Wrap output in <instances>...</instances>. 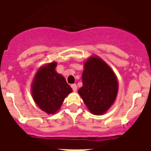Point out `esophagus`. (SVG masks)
Listing matches in <instances>:
<instances>
[{"label": "esophagus", "instance_id": "1", "mask_svg": "<svg viewBox=\"0 0 151 151\" xmlns=\"http://www.w3.org/2000/svg\"><path fill=\"white\" fill-rule=\"evenodd\" d=\"M71 87H72L73 91H77V88H78L76 84H72V85H71Z\"/></svg>", "mask_w": 151, "mask_h": 151}]
</instances>
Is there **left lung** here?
Wrapping results in <instances>:
<instances>
[{
  "label": "left lung",
  "mask_w": 151,
  "mask_h": 151,
  "mask_svg": "<svg viewBox=\"0 0 151 151\" xmlns=\"http://www.w3.org/2000/svg\"><path fill=\"white\" fill-rule=\"evenodd\" d=\"M82 87L79 95L90 111L102 115L116 98L118 82L113 71L99 57H91L84 64Z\"/></svg>",
  "instance_id": "8db88e82"
}]
</instances>
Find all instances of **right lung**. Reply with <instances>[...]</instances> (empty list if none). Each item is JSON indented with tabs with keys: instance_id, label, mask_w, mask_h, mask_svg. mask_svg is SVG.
<instances>
[{
	"instance_id": "add662e5",
	"label": "right lung",
	"mask_w": 151,
	"mask_h": 151,
	"mask_svg": "<svg viewBox=\"0 0 151 151\" xmlns=\"http://www.w3.org/2000/svg\"><path fill=\"white\" fill-rule=\"evenodd\" d=\"M56 62H52L40 68L32 84L35 102L47 114L58 111L65 98L72 92L65 78L56 72Z\"/></svg>"
}]
</instances>
